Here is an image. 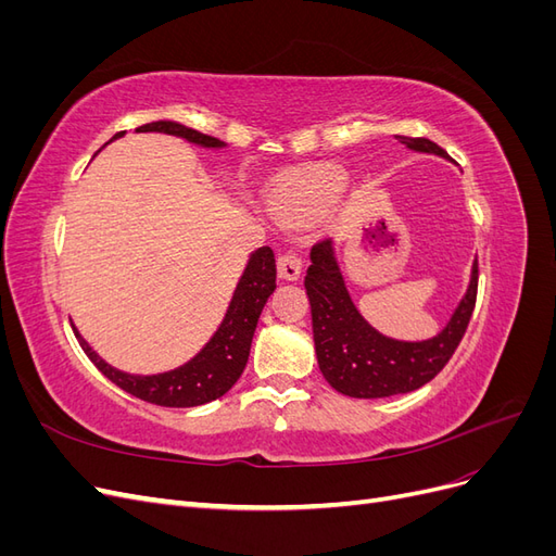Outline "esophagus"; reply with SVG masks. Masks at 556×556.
Wrapping results in <instances>:
<instances>
[{
    "mask_svg": "<svg viewBox=\"0 0 556 556\" xmlns=\"http://www.w3.org/2000/svg\"><path fill=\"white\" fill-rule=\"evenodd\" d=\"M299 274H301V260L296 252H292V250L282 252V255L278 257V276L282 280H296Z\"/></svg>",
    "mask_w": 556,
    "mask_h": 556,
    "instance_id": "obj_1",
    "label": "esophagus"
}]
</instances>
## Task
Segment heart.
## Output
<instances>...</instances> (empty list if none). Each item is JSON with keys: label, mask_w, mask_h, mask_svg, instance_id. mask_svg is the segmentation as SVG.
Masks as SVG:
<instances>
[{"label": "heart", "mask_w": 556, "mask_h": 556, "mask_svg": "<svg viewBox=\"0 0 556 556\" xmlns=\"http://www.w3.org/2000/svg\"><path fill=\"white\" fill-rule=\"evenodd\" d=\"M341 176L336 174L301 182L292 192L285 194L282 215L288 217V220H304V217H311L323 211L327 204H331L336 194L341 192Z\"/></svg>", "instance_id": "b5f03b06"}]
</instances>
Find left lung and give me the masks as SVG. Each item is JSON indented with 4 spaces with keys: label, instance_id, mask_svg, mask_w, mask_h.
I'll return each instance as SVG.
<instances>
[{
    "label": "left lung",
    "instance_id": "8db88e82",
    "mask_svg": "<svg viewBox=\"0 0 556 556\" xmlns=\"http://www.w3.org/2000/svg\"><path fill=\"white\" fill-rule=\"evenodd\" d=\"M419 153L447 157L429 139L396 137ZM306 292L313 313V339L319 371L336 392L355 399H382L419 390L439 376L452 359L468 329L478 299V262L468 292L447 327L422 343H403L378 333L357 313L336 264L331 241H317L311 250Z\"/></svg>",
    "mask_w": 556,
    "mask_h": 556
}]
</instances>
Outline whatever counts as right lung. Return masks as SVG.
Returning a JSON list of instances; mask_svg holds the SVG:
<instances>
[{"instance_id": "obj_1", "label": "right lung", "mask_w": 556, "mask_h": 556, "mask_svg": "<svg viewBox=\"0 0 556 556\" xmlns=\"http://www.w3.org/2000/svg\"><path fill=\"white\" fill-rule=\"evenodd\" d=\"M137 131L174 134V137H182L206 148L223 146L217 139L208 137V134H201L197 129H190L178 123H166V121L141 125L137 127ZM123 134L125 131H117L113 139L123 137ZM274 290H276V257H274V250L266 245V248H260L255 255L250 257L245 274L237 285V292H233V299L223 319V325L206 343V348L201 350L194 359L176 368V371L160 374V376H129V374L117 371V368L109 366L86 341L80 339V333L76 329L74 333L83 352L90 357V362L127 394L164 408L204 406V403L227 394L233 387V382L241 378L250 357V345H252V336H255V329H257V319L262 315L266 299L274 294Z\"/></svg>"}]
</instances>
